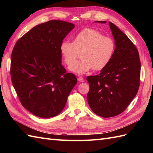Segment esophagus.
<instances>
[{
    "instance_id": "obj_1",
    "label": "esophagus",
    "mask_w": 153,
    "mask_h": 153,
    "mask_svg": "<svg viewBox=\"0 0 153 153\" xmlns=\"http://www.w3.org/2000/svg\"><path fill=\"white\" fill-rule=\"evenodd\" d=\"M78 80L80 82H84V79H83V77H78Z\"/></svg>"
}]
</instances>
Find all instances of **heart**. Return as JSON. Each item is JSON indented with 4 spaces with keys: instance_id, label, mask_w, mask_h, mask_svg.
<instances>
[{
    "instance_id": "1",
    "label": "heart",
    "mask_w": 153,
    "mask_h": 153,
    "mask_svg": "<svg viewBox=\"0 0 153 153\" xmlns=\"http://www.w3.org/2000/svg\"><path fill=\"white\" fill-rule=\"evenodd\" d=\"M115 43L111 37L103 35L96 30L86 28L74 37L73 43L63 41L60 51L67 65H71L82 52V60L70 67L74 72L83 74L93 69L100 71L111 62L115 52Z\"/></svg>"
}]
</instances>
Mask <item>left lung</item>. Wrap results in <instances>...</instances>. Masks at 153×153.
<instances>
[{
	"label": "left lung",
	"mask_w": 153,
	"mask_h": 153,
	"mask_svg": "<svg viewBox=\"0 0 153 153\" xmlns=\"http://www.w3.org/2000/svg\"><path fill=\"white\" fill-rule=\"evenodd\" d=\"M108 23L115 40L114 54L99 75L87 77L89 105L94 113L103 118L116 116L127 108L137 95L141 75L137 48L116 25Z\"/></svg>",
	"instance_id": "8db88e82"
}]
</instances>
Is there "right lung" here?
Masks as SVG:
<instances>
[{
    "label": "right lung",
    "mask_w": 153,
    "mask_h": 153,
    "mask_svg": "<svg viewBox=\"0 0 153 153\" xmlns=\"http://www.w3.org/2000/svg\"><path fill=\"white\" fill-rule=\"evenodd\" d=\"M74 24L50 20L19 38L12 50L11 79L22 106L40 118L64 109L77 78L62 65L60 45Z\"/></svg>",
    "instance_id": "add662e5"
}]
</instances>
